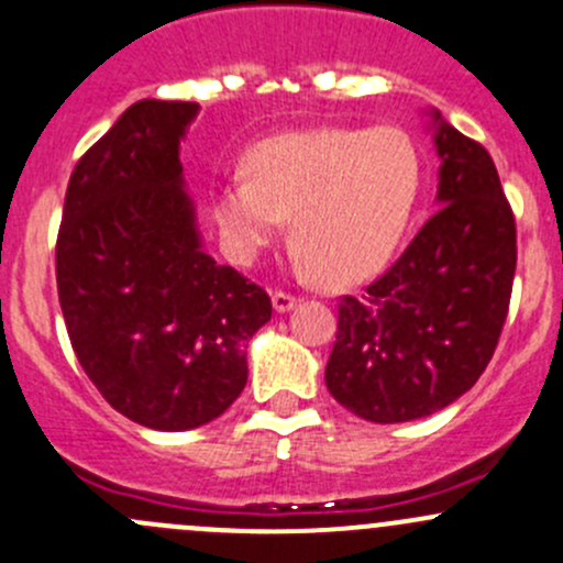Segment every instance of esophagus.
Returning a JSON list of instances; mask_svg holds the SVG:
<instances>
[{
	"label": "esophagus",
	"mask_w": 563,
	"mask_h": 563,
	"mask_svg": "<svg viewBox=\"0 0 563 563\" xmlns=\"http://www.w3.org/2000/svg\"><path fill=\"white\" fill-rule=\"evenodd\" d=\"M272 305H275L277 312H288V310H294V307H297V297H294V294H288V291H275V294H272Z\"/></svg>",
	"instance_id": "1"
}]
</instances>
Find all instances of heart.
Wrapping results in <instances>:
<instances>
[{"instance_id":"1","label":"heart","mask_w":563,"mask_h":563,"mask_svg":"<svg viewBox=\"0 0 563 563\" xmlns=\"http://www.w3.org/2000/svg\"><path fill=\"white\" fill-rule=\"evenodd\" d=\"M242 167L245 177L212 197L229 253L251 264L291 218L294 245L329 283L386 264L423 191L421 151L396 126L275 134L256 142Z\"/></svg>"}]
</instances>
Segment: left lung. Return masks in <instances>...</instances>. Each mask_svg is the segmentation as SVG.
Here are the masks:
<instances>
[{"label": "left lung", "instance_id": "obj_1", "mask_svg": "<svg viewBox=\"0 0 563 563\" xmlns=\"http://www.w3.org/2000/svg\"><path fill=\"white\" fill-rule=\"evenodd\" d=\"M434 118L442 207L375 283L340 297L327 388L364 421H416L466 394L510 310L516 216L494 158Z\"/></svg>", "mask_w": 563, "mask_h": 563}]
</instances>
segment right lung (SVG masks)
I'll list each match as a JSON object with an SVG mask.
<instances>
[{"instance_id":"obj_1","label":"right lung","mask_w":563,"mask_h":563,"mask_svg":"<svg viewBox=\"0 0 563 563\" xmlns=\"http://www.w3.org/2000/svg\"><path fill=\"white\" fill-rule=\"evenodd\" d=\"M197 102L140 99L69 175L56 286L88 380L129 421L210 423L247 383L269 294L202 251L180 140Z\"/></svg>"}]
</instances>
